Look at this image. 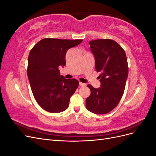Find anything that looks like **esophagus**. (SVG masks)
I'll use <instances>...</instances> for the list:
<instances>
[{"label":"esophagus","mask_w":156,"mask_h":156,"mask_svg":"<svg viewBox=\"0 0 156 156\" xmlns=\"http://www.w3.org/2000/svg\"><path fill=\"white\" fill-rule=\"evenodd\" d=\"M79 85L81 86V87H85V86H86V84H85V83H81V82H80V83H79Z\"/></svg>","instance_id":"esophagus-1"}]
</instances>
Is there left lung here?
<instances>
[{
    "label": "left lung",
    "instance_id": "8db88e82",
    "mask_svg": "<svg viewBox=\"0 0 156 156\" xmlns=\"http://www.w3.org/2000/svg\"><path fill=\"white\" fill-rule=\"evenodd\" d=\"M95 58L96 70L101 87L90 84V95L86 100V107L93 113L103 115L116 107L123 96L128 76V64L124 50L114 40L99 39L89 42Z\"/></svg>",
    "mask_w": 156,
    "mask_h": 156
}]
</instances>
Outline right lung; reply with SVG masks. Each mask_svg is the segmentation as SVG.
<instances>
[{
  "label": "right lung",
  "mask_w": 156,
  "mask_h": 156,
  "mask_svg": "<svg viewBox=\"0 0 156 156\" xmlns=\"http://www.w3.org/2000/svg\"><path fill=\"white\" fill-rule=\"evenodd\" d=\"M83 40L45 38L33 47L28 58L27 75L36 101L44 110L58 113L69 106V99L79 86L75 79L60 75L58 67L66 65L67 51Z\"/></svg>",
  "instance_id": "right-lung-1"
}]
</instances>
